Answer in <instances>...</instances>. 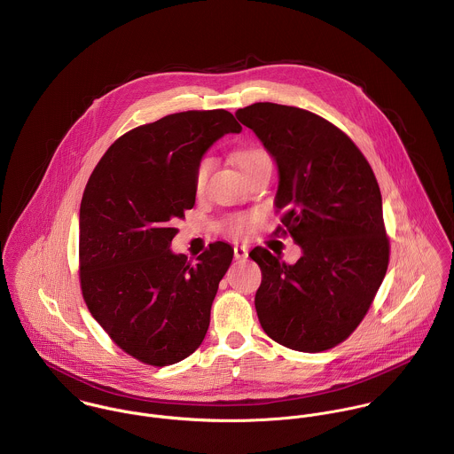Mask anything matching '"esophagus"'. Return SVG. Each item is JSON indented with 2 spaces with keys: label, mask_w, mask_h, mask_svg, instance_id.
Segmentation results:
<instances>
[{
  "label": "esophagus",
  "mask_w": 454,
  "mask_h": 454,
  "mask_svg": "<svg viewBox=\"0 0 454 454\" xmlns=\"http://www.w3.org/2000/svg\"><path fill=\"white\" fill-rule=\"evenodd\" d=\"M234 257L238 260H245L248 257V248L247 247H241V245H236L234 247Z\"/></svg>",
  "instance_id": "34e87169"
}]
</instances>
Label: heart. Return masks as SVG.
I'll return each mask as SVG.
<instances>
[{"label":"heart","mask_w":454,"mask_h":454,"mask_svg":"<svg viewBox=\"0 0 454 454\" xmlns=\"http://www.w3.org/2000/svg\"><path fill=\"white\" fill-rule=\"evenodd\" d=\"M234 162L243 171V175L248 178L252 173H255L263 164H269L270 159H269L267 152L262 150L259 146H248V148H241L234 153ZM211 168H213V160L209 157H202L197 162L194 171V187L197 194H200L204 191V185H206V180L209 176ZM252 223H254V220L248 218V216H234L227 222V231L234 238H245L250 232Z\"/></svg>","instance_id":"1"}]
</instances>
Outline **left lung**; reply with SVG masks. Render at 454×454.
Segmentation results:
<instances>
[{"label":"left lung","instance_id":"8db88e82","mask_svg":"<svg viewBox=\"0 0 454 454\" xmlns=\"http://www.w3.org/2000/svg\"><path fill=\"white\" fill-rule=\"evenodd\" d=\"M279 171L276 234L302 248L294 265L257 247L255 309L281 346L320 353L346 340L367 315L389 262L381 191L358 146L317 114L276 103L236 112Z\"/></svg>","mask_w":454,"mask_h":454}]
</instances>
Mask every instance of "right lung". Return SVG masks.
Masks as SVG:
<instances>
[{"mask_svg":"<svg viewBox=\"0 0 454 454\" xmlns=\"http://www.w3.org/2000/svg\"><path fill=\"white\" fill-rule=\"evenodd\" d=\"M227 110H191L134 128L94 168L80 204V286L110 339L132 358L164 367L200 346L234 250L216 241L191 263L169 247L195 204L194 171L223 134Z\"/></svg>","mask_w":454,"mask_h":454,"instance_id":"add662e5","label":"right lung"}]
</instances>
